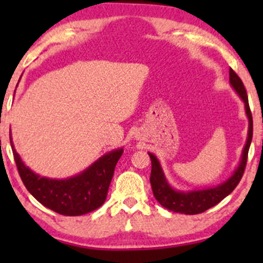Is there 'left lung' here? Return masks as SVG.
Returning <instances> with one entry per match:
<instances>
[{"instance_id":"obj_1","label":"left lung","mask_w":263,"mask_h":263,"mask_svg":"<svg viewBox=\"0 0 263 263\" xmlns=\"http://www.w3.org/2000/svg\"><path fill=\"white\" fill-rule=\"evenodd\" d=\"M229 79H230L231 87L236 91L241 100H242L243 105H245V112L247 120H249L246 143L242 148L241 159L238 162L236 170L232 172V174L228 179L218 184V185L208 186V188L204 189L179 190L171 185L164 176V172H163L158 158L153 153L148 152L151 161H152L149 182L151 185H152L153 195H155L157 201L162 206H164L165 209L174 211V213L186 214V215H195V214L203 213V211L215 206L222 199L228 197L232 190L236 188L238 182L242 178L247 162V153H249L250 144H251L252 141V115L251 111H250L249 99H247L245 86H243L242 81L232 69L229 71Z\"/></svg>"}]
</instances>
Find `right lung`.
<instances>
[{
  "instance_id": "1",
  "label": "right lung",
  "mask_w": 263,
  "mask_h": 263,
  "mask_svg": "<svg viewBox=\"0 0 263 263\" xmlns=\"http://www.w3.org/2000/svg\"><path fill=\"white\" fill-rule=\"evenodd\" d=\"M10 140L18 173L27 190L48 209L66 216H79L98 209L105 203L114 171L123 148L105 153L92 164L75 176L54 179L42 177L27 167Z\"/></svg>"
}]
</instances>
